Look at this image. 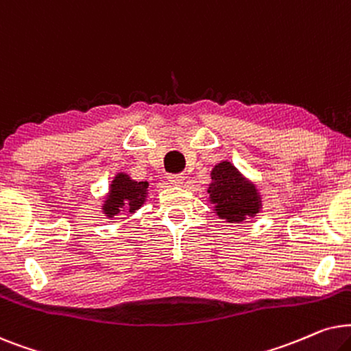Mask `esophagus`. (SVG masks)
I'll return each instance as SVG.
<instances>
[{"mask_svg": "<svg viewBox=\"0 0 351 351\" xmlns=\"http://www.w3.org/2000/svg\"><path fill=\"white\" fill-rule=\"evenodd\" d=\"M168 183H170L171 186H181L184 183V176L183 175H170L168 176Z\"/></svg>", "mask_w": 351, "mask_h": 351, "instance_id": "1", "label": "esophagus"}]
</instances>
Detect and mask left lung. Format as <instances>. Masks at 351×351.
Segmentation results:
<instances>
[{"label":"left lung","mask_w":351,"mask_h":351,"mask_svg":"<svg viewBox=\"0 0 351 351\" xmlns=\"http://www.w3.org/2000/svg\"><path fill=\"white\" fill-rule=\"evenodd\" d=\"M208 194L212 204L217 205L215 208L218 217L231 223H242L260 210V197L255 186L242 178L230 162L215 165Z\"/></svg>","instance_id":"8db88e82"}]
</instances>
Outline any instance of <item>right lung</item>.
<instances>
[{
	"label": "right lung",
	"instance_id": "add662e5",
	"mask_svg": "<svg viewBox=\"0 0 351 351\" xmlns=\"http://www.w3.org/2000/svg\"><path fill=\"white\" fill-rule=\"evenodd\" d=\"M147 183L146 181H133L128 178V175L115 176V180L110 184V195L107 197L104 204V212L107 217H115L121 210L127 208L130 213L138 210L146 197Z\"/></svg>",
	"mask_w": 351,
	"mask_h": 351
}]
</instances>
